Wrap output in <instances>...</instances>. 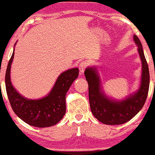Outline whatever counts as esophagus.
Instances as JSON below:
<instances>
[{"label":"esophagus","mask_w":155,"mask_h":155,"mask_svg":"<svg viewBox=\"0 0 155 155\" xmlns=\"http://www.w3.org/2000/svg\"><path fill=\"white\" fill-rule=\"evenodd\" d=\"M87 63L86 61H83L81 62V63H80L79 65V71H80V74H83L85 68H86L87 67Z\"/></svg>","instance_id":"esophagus-1"}]
</instances>
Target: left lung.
<instances>
[{
	"label": "left lung",
	"mask_w": 155,
	"mask_h": 155,
	"mask_svg": "<svg viewBox=\"0 0 155 155\" xmlns=\"http://www.w3.org/2000/svg\"><path fill=\"white\" fill-rule=\"evenodd\" d=\"M133 40L138 46L142 63L140 87L123 100H113L106 95L102 90L101 78L96 67H88L84 71L89 86V101L92 114L105 124L115 125L128 122L140 111L144 105L149 87V71L142 44L134 35Z\"/></svg>",
	"instance_id": "8db88e82"
}]
</instances>
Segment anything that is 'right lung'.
Returning <instances> with one entry per match:
<instances>
[{"mask_svg":"<svg viewBox=\"0 0 155 155\" xmlns=\"http://www.w3.org/2000/svg\"><path fill=\"white\" fill-rule=\"evenodd\" d=\"M14 55L13 51L7 65L5 77L7 95L14 112L22 121L34 127H51L58 123L65 114V96L79 76V68H74L62 73L47 96L32 100L23 97L12 86L10 71Z\"/></svg>","mask_w":155,"mask_h":155,"instance_id":"obj_1","label":"right lung"}]
</instances>
